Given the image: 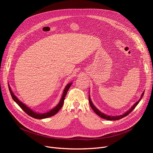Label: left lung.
Returning a JSON list of instances; mask_svg holds the SVG:
<instances>
[{
	"label": "left lung",
	"instance_id": "left-lung-1",
	"mask_svg": "<svg viewBox=\"0 0 153 153\" xmlns=\"http://www.w3.org/2000/svg\"><path fill=\"white\" fill-rule=\"evenodd\" d=\"M144 92H143V94H141V98L139 99V100H138V102H136L134 104V105H133V107H132L129 110H128L126 112H125V113L124 114L121 115H118V116H110V115H105V114H104L102 113V112H101L100 111H99L97 108H96V107L94 105L93 103L92 102V101H91V100L90 95H89V102L90 105H91V108H92V110L94 111L95 113L96 114H97V115H99L100 117H101V118H103V119H106V120H117L121 119V118H123V117L127 116L129 114H130L131 112L134 109V108L136 107V105H137L139 103V102H140V100H141V99L143 98V95H144Z\"/></svg>",
	"mask_w": 153,
	"mask_h": 153
}]
</instances>
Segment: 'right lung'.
<instances>
[{"label": "right lung", "mask_w": 153, "mask_h": 153, "mask_svg": "<svg viewBox=\"0 0 153 153\" xmlns=\"http://www.w3.org/2000/svg\"><path fill=\"white\" fill-rule=\"evenodd\" d=\"M71 85H72V82H70L68 84H67V85L65 87V89H64V92H63V94H62V97H61V100H60V101H59V102L58 105H56L54 108H53L52 110H50L49 111H48V112H46V113H44V114L36 113V112H35L33 110H32L31 109H30L29 107H28L27 105H25V104L22 103L20 100H19V99L17 97H16V96L14 95V94L13 93V92L12 91L11 88L9 85V91H10V94H11V96H12L13 100L18 104L19 107L24 111H25L27 114H28L29 116L33 117L34 118L43 119V118H46L50 117L51 116L54 115L55 114H57L58 112L60 110V109L62 107L63 103H64V99H65V97H66V95L67 94L68 91L69 90V89L70 88V87L71 86Z\"/></svg>", "instance_id": "1"}]
</instances>
